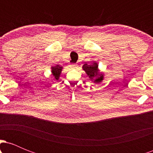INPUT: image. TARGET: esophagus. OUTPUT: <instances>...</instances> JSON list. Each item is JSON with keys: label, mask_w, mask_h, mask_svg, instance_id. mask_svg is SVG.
I'll list each match as a JSON object with an SVG mask.
<instances>
[{"label": "esophagus", "mask_w": 153, "mask_h": 153, "mask_svg": "<svg viewBox=\"0 0 153 153\" xmlns=\"http://www.w3.org/2000/svg\"><path fill=\"white\" fill-rule=\"evenodd\" d=\"M71 67V68H73V69H75V68H78V65H77V64H72Z\"/></svg>", "instance_id": "34e87169"}]
</instances>
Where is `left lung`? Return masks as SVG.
<instances>
[{"mask_svg": "<svg viewBox=\"0 0 153 153\" xmlns=\"http://www.w3.org/2000/svg\"><path fill=\"white\" fill-rule=\"evenodd\" d=\"M82 69L85 71L88 76L90 78L91 80H93L94 76H97V75H100V76L98 78L94 79L95 82H101V80H103V75L102 74H99L98 73V65L97 63L94 62V64L91 65H88L85 64L82 66Z\"/></svg>", "mask_w": 153, "mask_h": 153, "instance_id": "1", "label": "left lung"}]
</instances>
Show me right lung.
<instances>
[{
	"instance_id": "1",
	"label": "right lung",
	"mask_w": 153,
	"mask_h": 153,
	"mask_svg": "<svg viewBox=\"0 0 153 153\" xmlns=\"http://www.w3.org/2000/svg\"><path fill=\"white\" fill-rule=\"evenodd\" d=\"M62 67H60L59 65H58L52 67V75H53V76L54 77V78L58 80L59 75H60L61 71H62Z\"/></svg>"
}]
</instances>
